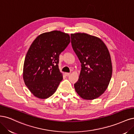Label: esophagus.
Returning a JSON list of instances; mask_svg holds the SVG:
<instances>
[{
    "label": "esophagus",
    "mask_w": 134,
    "mask_h": 134,
    "mask_svg": "<svg viewBox=\"0 0 134 134\" xmlns=\"http://www.w3.org/2000/svg\"><path fill=\"white\" fill-rule=\"evenodd\" d=\"M70 74V73H69V72H65V75L66 76H69Z\"/></svg>",
    "instance_id": "34e87169"
}]
</instances>
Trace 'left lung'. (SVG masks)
<instances>
[{
    "label": "left lung",
    "instance_id": "obj_1",
    "mask_svg": "<svg viewBox=\"0 0 134 134\" xmlns=\"http://www.w3.org/2000/svg\"><path fill=\"white\" fill-rule=\"evenodd\" d=\"M72 49L81 64L76 93L85 100L99 98L108 88L112 76L111 57L107 46L96 36L86 33L71 34Z\"/></svg>",
    "mask_w": 134,
    "mask_h": 134
}]
</instances>
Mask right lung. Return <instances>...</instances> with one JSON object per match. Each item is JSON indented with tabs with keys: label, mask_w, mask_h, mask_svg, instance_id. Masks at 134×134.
Instances as JSON below:
<instances>
[{
	"label": "right lung",
	"mask_w": 134,
	"mask_h": 134,
	"mask_svg": "<svg viewBox=\"0 0 134 134\" xmlns=\"http://www.w3.org/2000/svg\"><path fill=\"white\" fill-rule=\"evenodd\" d=\"M70 42L67 33L54 30L41 34L27 51L23 66L25 85L36 98H49L63 80L59 69V55Z\"/></svg>",
	"instance_id": "right-lung-1"
}]
</instances>
